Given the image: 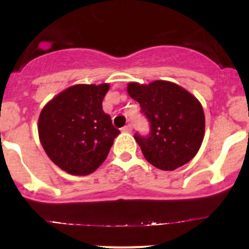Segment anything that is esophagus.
Returning <instances> with one entry per match:
<instances>
[{
  "label": "esophagus",
  "mask_w": 249,
  "mask_h": 249,
  "mask_svg": "<svg viewBox=\"0 0 249 249\" xmlns=\"http://www.w3.org/2000/svg\"><path fill=\"white\" fill-rule=\"evenodd\" d=\"M122 130H123V132H127V133L132 132V125H131V124H127V125H125V126L123 127Z\"/></svg>",
  "instance_id": "1"
}]
</instances>
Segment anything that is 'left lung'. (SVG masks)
Returning <instances> with one entry per match:
<instances>
[{"instance_id":"1","label":"left lung","mask_w":249,"mask_h":249,"mask_svg":"<svg viewBox=\"0 0 249 249\" xmlns=\"http://www.w3.org/2000/svg\"><path fill=\"white\" fill-rule=\"evenodd\" d=\"M127 92L150 123L147 136L134 134L150 164L173 171L194 158L205 134L204 110L196 97L166 81L130 83Z\"/></svg>"}]
</instances>
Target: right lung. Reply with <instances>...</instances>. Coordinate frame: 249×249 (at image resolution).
Returning a JSON list of instances; mask_svg holds the SVG:
<instances>
[{
	"instance_id": "add662e5",
	"label": "right lung",
	"mask_w": 249,
	"mask_h": 249,
	"mask_svg": "<svg viewBox=\"0 0 249 249\" xmlns=\"http://www.w3.org/2000/svg\"><path fill=\"white\" fill-rule=\"evenodd\" d=\"M108 84H77L43 107L38 136L53 164L73 176H87L107 159L121 131L103 111Z\"/></svg>"
}]
</instances>
